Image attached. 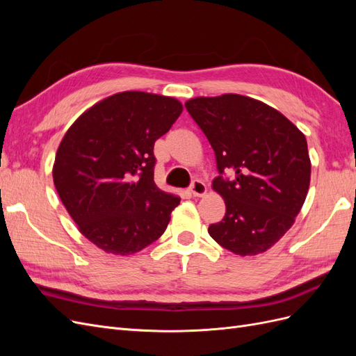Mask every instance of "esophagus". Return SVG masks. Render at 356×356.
Instances as JSON below:
<instances>
[{
    "instance_id": "34e87169",
    "label": "esophagus",
    "mask_w": 356,
    "mask_h": 356,
    "mask_svg": "<svg viewBox=\"0 0 356 356\" xmlns=\"http://www.w3.org/2000/svg\"><path fill=\"white\" fill-rule=\"evenodd\" d=\"M188 191L193 197H202L203 195H207L208 188H207V186H204V182H202L200 179H195L191 182Z\"/></svg>"
}]
</instances>
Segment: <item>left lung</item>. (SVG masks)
<instances>
[{
	"instance_id": "1",
	"label": "left lung",
	"mask_w": 356,
	"mask_h": 356,
	"mask_svg": "<svg viewBox=\"0 0 356 356\" xmlns=\"http://www.w3.org/2000/svg\"><path fill=\"white\" fill-rule=\"evenodd\" d=\"M186 108L215 153L212 188L225 203L211 238L236 255L272 248L294 224L310 184L305 135L267 104L225 93L190 99ZM232 172L224 179L223 170Z\"/></svg>"
}]
</instances>
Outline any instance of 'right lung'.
<instances>
[{"instance_id": "add662e5", "label": "right lung", "mask_w": 356, "mask_h": 356, "mask_svg": "<svg viewBox=\"0 0 356 356\" xmlns=\"http://www.w3.org/2000/svg\"><path fill=\"white\" fill-rule=\"evenodd\" d=\"M182 113L175 98L115 93L84 111L62 138L53 165L58 195L99 250L131 255L166 230L179 197L154 182V143Z\"/></svg>"}]
</instances>
